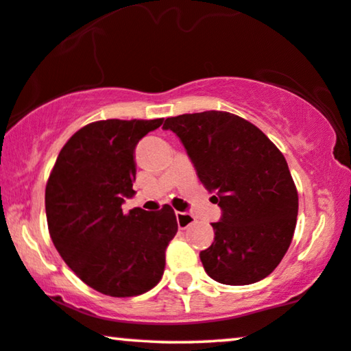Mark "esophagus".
I'll return each instance as SVG.
<instances>
[{
    "mask_svg": "<svg viewBox=\"0 0 351 351\" xmlns=\"http://www.w3.org/2000/svg\"><path fill=\"white\" fill-rule=\"evenodd\" d=\"M176 217H177V225H179V228H186L195 222L193 215L186 213H176Z\"/></svg>",
    "mask_w": 351,
    "mask_h": 351,
    "instance_id": "esophagus-1",
    "label": "esophagus"
}]
</instances>
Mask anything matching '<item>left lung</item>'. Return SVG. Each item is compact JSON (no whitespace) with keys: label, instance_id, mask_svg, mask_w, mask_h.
<instances>
[{"label":"left lung","instance_id":"8db88e82","mask_svg":"<svg viewBox=\"0 0 351 351\" xmlns=\"http://www.w3.org/2000/svg\"><path fill=\"white\" fill-rule=\"evenodd\" d=\"M204 189L222 209L214 243L199 252L208 275L228 286L267 278L291 246L299 195L286 158L257 126L209 110L166 118Z\"/></svg>","mask_w":351,"mask_h":351}]
</instances>
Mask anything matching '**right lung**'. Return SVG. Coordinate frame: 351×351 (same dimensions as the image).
Here are the masks:
<instances>
[{"mask_svg": "<svg viewBox=\"0 0 351 351\" xmlns=\"http://www.w3.org/2000/svg\"><path fill=\"white\" fill-rule=\"evenodd\" d=\"M161 124L162 118L86 124L62 147L47 179L52 243L75 275L105 295H141L165 273L166 247L177 233L174 209L121 208L136 193L137 142Z\"/></svg>", "mask_w": 351, "mask_h": 351, "instance_id": "obj_1", "label": "right lung"}]
</instances>
